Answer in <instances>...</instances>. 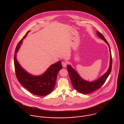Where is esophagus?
Wrapping results in <instances>:
<instances>
[{
    "mask_svg": "<svg viewBox=\"0 0 124 124\" xmlns=\"http://www.w3.org/2000/svg\"><path fill=\"white\" fill-rule=\"evenodd\" d=\"M62 65L64 67H66V65H67V63L65 62H64V61H63V62H62Z\"/></svg>",
    "mask_w": 124,
    "mask_h": 124,
    "instance_id": "obj_1",
    "label": "esophagus"
}]
</instances>
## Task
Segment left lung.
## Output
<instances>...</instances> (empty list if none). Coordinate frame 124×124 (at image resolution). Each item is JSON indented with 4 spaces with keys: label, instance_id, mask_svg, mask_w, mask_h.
Returning a JSON list of instances; mask_svg holds the SVG:
<instances>
[{
    "label": "left lung",
    "instance_id": "8db88e82",
    "mask_svg": "<svg viewBox=\"0 0 124 124\" xmlns=\"http://www.w3.org/2000/svg\"><path fill=\"white\" fill-rule=\"evenodd\" d=\"M97 35L101 39L104 40V41L108 45L109 48L110 54V63L109 69L106 72L94 81L89 82L81 78L77 73V71L72 68L70 65H67V69L73 87L77 91L83 94H87L100 88L105 83L112 70V57L109 45L104 36L98 31H97Z\"/></svg>",
    "mask_w": 124,
    "mask_h": 124
}]
</instances>
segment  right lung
Wrapping results in <instances>:
<instances>
[{
    "label": "right lung",
    "instance_id": "add662e5",
    "mask_svg": "<svg viewBox=\"0 0 124 124\" xmlns=\"http://www.w3.org/2000/svg\"><path fill=\"white\" fill-rule=\"evenodd\" d=\"M29 31H28L19 42L15 51L14 63L15 74L18 82L30 93L38 96H45L53 91L58 73L62 69V65L61 61H58L51 65L45 72L39 76L32 75L24 70L18 62L16 53Z\"/></svg>",
    "mask_w": 124,
    "mask_h": 124
}]
</instances>
